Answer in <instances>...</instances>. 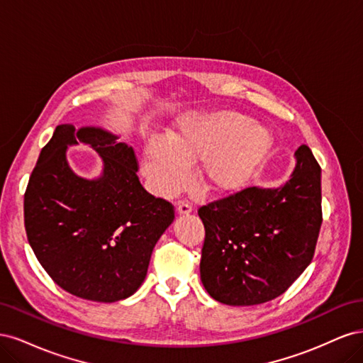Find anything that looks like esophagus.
Here are the masks:
<instances>
[{
  "label": "esophagus",
  "instance_id": "34e87169",
  "mask_svg": "<svg viewBox=\"0 0 363 363\" xmlns=\"http://www.w3.org/2000/svg\"><path fill=\"white\" fill-rule=\"evenodd\" d=\"M191 212H192V206L189 203L180 201L177 204V213H180V215H189Z\"/></svg>",
  "mask_w": 363,
  "mask_h": 363
}]
</instances>
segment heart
<instances>
[{"label":"heart","mask_w":363,"mask_h":363,"mask_svg":"<svg viewBox=\"0 0 363 363\" xmlns=\"http://www.w3.org/2000/svg\"><path fill=\"white\" fill-rule=\"evenodd\" d=\"M272 148L267 127L236 112L188 115L167 139L148 140L140 172L150 189L162 196L183 191L191 164L201 162L200 180L215 194H232L252 179Z\"/></svg>","instance_id":"obj_1"}]
</instances>
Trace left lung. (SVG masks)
<instances>
[{
	"label": "left lung",
	"mask_w": 363,
	"mask_h": 363,
	"mask_svg": "<svg viewBox=\"0 0 363 363\" xmlns=\"http://www.w3.org/2000/svg\"><path fill=\"white\" fill-rule=\"evenodd\" d=\"M280 188H245L199 208L206 238L201 281L213 300L255 306L277 298L312 262L323 223L321 167L311 148L295 151Z\"/></svg>",
	"instance_id": "1"
}]
</instances>
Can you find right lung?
Masks as SVG:
<instances>
[{
  "label": "right lung",
  "instance_id": "right-lung-1",
  "mask_svg": "<svg viewBox=\"0 0 363 363\" xmlns=\"http://www.w3.org/2000/svg\"><path fill=\"white\" fill-rule=\"evenodd\" d=\"M91 145L104 160L95 181L77 176L68 145ZM135 151L103 128L62 124L42 148L24 194L28 244L62 289L113 303L145 280L151 252L174 219V206L138 179Z\"/></svg>",
  "mask_w": 363,
  "mask_h": 363
}]
</instances>
